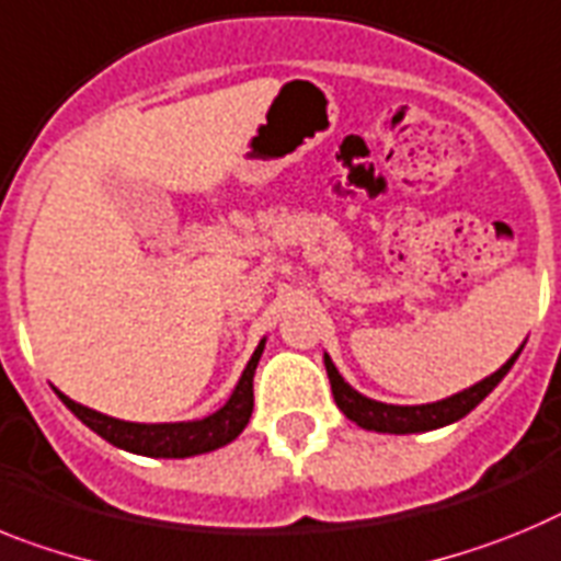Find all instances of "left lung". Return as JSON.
I'll return each instance as SVG.
<instances>
[{
    "instance_id": "1",
    "label": "left lung",
    "mask_w": 561,
    "mask_h": 561,
    "mask_svg": "<svg viewBox=\"0 0 561 561\" xmlns=\"http://www.w3.org/2000/svg\"><path fill=\"white\" fill-rule=\"evenodd\" d=\"M516 350L503 367L496 369L494 375H489L485 381L474 383V387L462 389L457 396L446 398V401L437 403H423V407H392V403L373 401V398L355 392L344 378L339 375L335 364L330 362V355H324V367H328L330 387H333V398L339 403V409L350 421H355L362 428H373V432H389V435H412V432H428V428H440L446 423H455L460 417H466L477 403L489 396L496 383L503 381L505 373L514 367Z\"/></svg>"
}]
</instances>
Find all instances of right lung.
<instances>
[{
  "mask_svg": "<svg viewBox=\"0 0 561 561\" xmlns=\"http://www.w3.org/2000/svg\"><path fill=\"white\" fill-rule=\"evenodd\" d=\"M265 350V341H260V347L253 350L251 362H248L245 373H242L240 383L233 389V396L222 409H217L214 415L203 417V421L188 423H129L118 421V417L101 415L95 409H87L81 403L70 401L67 396L58 392V398L65 401L72 415L81 423L110 440L118 449L135 451V455L146 457H192L203 455V451H214L231 443L248 426L253 412V373L260 364V355Z\"/></svg>",
  "mask_w": 561,
  "mask_h": 561,
  "instance_id": "1",
  "label": "right lung"
}]
</instances>
